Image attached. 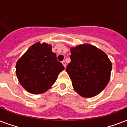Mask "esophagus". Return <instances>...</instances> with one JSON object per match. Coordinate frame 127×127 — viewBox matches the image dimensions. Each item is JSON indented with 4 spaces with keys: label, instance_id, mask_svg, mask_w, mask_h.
<instances>
[{
    "label": "esophagus",
    "instance_id": "1",
    "mask_svg": "<svg viewBox=\"0 0 127 127\" xmlns=\"http://www.w3.org/2000/svg\"><path fill=\"white\" fill-rule=\"evenodd\" d=\"M62 64H63V65H64V66L65 67H66V63H65V62L64 60V61H62Z\"/></svg>",
    "mask_w": 127,
    "mask_h": 127
}]
</instances>
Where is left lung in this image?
Instances as JSON below:
<instances>
[{
    "instance_id": "left-lung-1",
    "label": "left lung",
    "mask_w": 127,
    "mask_h": 127,
    "mask_svg": "<svg viewBox=\"0 0 127 127\" xmlns=\"http://www.w3.org/2000/svg\"><path fill=\"white\" fill-rule=\"evenodd\" d=\"M70 58L66 71L77 93L83 97H93L105 88L112 69L105 53L84 44L71 48Z\"/></svg>"
}]
</instances>
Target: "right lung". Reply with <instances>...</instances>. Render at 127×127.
<instances>
[{"label": "right lung", "instance_id": "right-lung-1", "mask_svg": "<svg viewBox=\"0 0 127 127\" xmlns=\"http://www.w3.org/2000/svg\"><path fill=\"white\" fill-rule=\"evenodd\" d=\"M64 69L62 64L52 52V46L37 42L17 61L16 73L20 83L32 94L46 92L55 83Z\"/></svg>", "mask_w": 127, "mask_h": 127}]
</instances>
